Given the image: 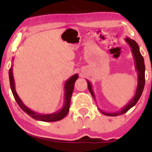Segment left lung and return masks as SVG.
<instances>
[{"label":"left lung","instance_id":"obj_1","mask_svg":"<svg viewBox=\"0 0 152 152\" xmlns=\"http://www.w3.org/2000/svg\"><path fill=\"white\" fill-rule=\"evenodd\" d=\"M125 41H126V43L129 45V46L132 48V54H133V56L134 58V65H135V69L137 70L138 74V83H137V88L136 90V93L134 94V98L130 101L126 106H124L122 109L120 110L119 111H116V112H104L102 110H100L102 114H104L106 116H118V115H121L126 113V111H128L131 108H132L134 105H136V104L138 102L139 99H140L141 96H142L143 90L144 88V84H145V66H144V58L141 54L140 51H139V45L137 44V43L134 40L131 39L130 38L127 37L125 38ZM87 83H88V88L89 92L91 94V96H93L94 99H95V95L92 90V85L90 83V81L88 80H86Z\"/></svg>","mask_w":152,"mask_h":152}]
</instances>
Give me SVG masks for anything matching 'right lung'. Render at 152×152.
<instances>
[{
	"mask_svg": "<svg viewBox=\"0 0 152 152\" xmlns=\"http://www.w3.org/2000/svg\"><path fill=\"white\" fill-rule=\"evenodd\" d=\"M78 77V74H74L68 80H66L65 85H64V103L63 107L59 111H56V112L52 113V114H38L37 112H35L34 111L29 109L27 107L25 104L23 103L21 99L18 96L17 94L15 88V82L14 78H13V66L10 67L9 69V80H10V86L11 88L12 93H13V96H14L15 100L16 101L17 104L20 106V109L23 111H25L28 116L32 117L34 119L38 120V121H57L59 120H61L64 118L66 115L68 114L69 111V107H70V102L71 95H72L73 91L74 88V83L75 81L77 80Z\"/></svg>",
	"mask_w": 152,
	"mask_h": 152,
	"instance_id": "1",
	"label": "right lung"
}]
</instances>
